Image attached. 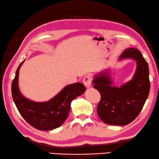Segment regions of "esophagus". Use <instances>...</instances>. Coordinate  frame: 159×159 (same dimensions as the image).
I'll list each match as a JSON object with an SVG mask.
<instances>
[{
	"label": "esophagus",
	"mask_w": 159,
	"mask_h": 159,
	"mask_svg": "<svg viewBox=\"0 0 159 159\" xmlns=\"http://www.w3.org/2000/svg\"><path fill=\"white\" fill-rule=\"evenodd\" d=\"M84 84L86 88H90L91 86V77L90 75H86L84 78Z\"/></svg>",
	"instance_id": "1"
}]
</instances>
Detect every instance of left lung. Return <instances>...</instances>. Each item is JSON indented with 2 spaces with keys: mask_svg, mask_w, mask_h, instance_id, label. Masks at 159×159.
Here are the masks:
<instances>
[{
  "mask_svg": "<svg viewBox=\"0 0 159 159\" xmlns=\"http://www.w3.org/2000/svg\"><path fill=\"white\" fill-rule=\"evenodd\" d=\"M136 61L133 79L120 87L113 86L110 72L105 70L94 77L93 88L101 93L97 113L106 124L125 125L136 118L143 107L150 91L148 65L139 50L125 49L118 60Z\"/></svg>",
  "mask_w": 159,
  "mask_h": 159,
  "instance_id": "left-lung-1",
  "label": "left lung"
}]
</instances>
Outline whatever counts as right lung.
<instances>
[{
	"label": "right lung",
	"instance_id": "1",
	"mask_svg": "<svg viewBox=\"0 0 159 159\" xmlns=\"http://www.w3.org/2000/svg\"><path fill=\"white\" fill-rule=\"evenodd\" d=\"M24 61L16 70L11 86L12 96L19 113L30 125L41 131L60 127L68 117L71 101L84 93L86 87L81 83H75L63 88L48 101H33L23 96L18 87L19 70Z\"/></svg>",
	"mask_w": 159,
	"mask_h": 159
}]
</instances>
